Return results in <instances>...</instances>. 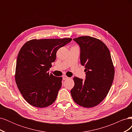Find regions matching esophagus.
<instances>
[{
  "label": "esophagus",
  "instance_id": "obj_1",
  "mask_svg": "<svg viewBox=\"0 0 132 132\" xmlns=\"http://www.w3.org/2000/svg\"><path fill=\"white\" fill-rule=\"evenodd\" d=\"M69 79V78L67 77V76H65V75H63V80H67V79Z\"/></svg>",
  "mask_w": 132,
  "mask_h": 132
}]
</instances>
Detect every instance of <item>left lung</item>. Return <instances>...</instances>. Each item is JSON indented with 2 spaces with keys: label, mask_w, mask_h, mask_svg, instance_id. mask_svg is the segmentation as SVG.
<instances>
[{
  "label": "left lung",
  "mask_w": 132,
  "mask_h": 132,
  "mask_svg": "<svg viewBox=\"0 0 132 132\" xmlns=\"http://www.w3.org/2000/svg\"><path fill=\"white\" fill-rule=\"evenodd\" d=\"M80 49V63L84 66L85 79L74 77L70 90L78 105L90 108L98 105L109 93L113 81L114 69L110 51L104 43L90 36L74 38Z\"/></svg>",
  "instance_id": "obj_1"
}]
</instances>
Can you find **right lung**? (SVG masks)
<instances>
[{
    "label": "right lung",
    "instance_id": "1",
    "mask_svg": "<svg viewBox=\"0 0 132 132\" xmlns=\"http://www.w3.org/2000/svg\"><path fill=\"white\" fill-rule=\"evenodd\" d=\"M72 39H32L20 50L16 60L15 81L23 97L31 105L48 106L55 101L62 86V77L49 74L52 63L61 47Z\"/></svg>",
    "mask_w": 132,
    "mask_h": 132
}]
</instances>
